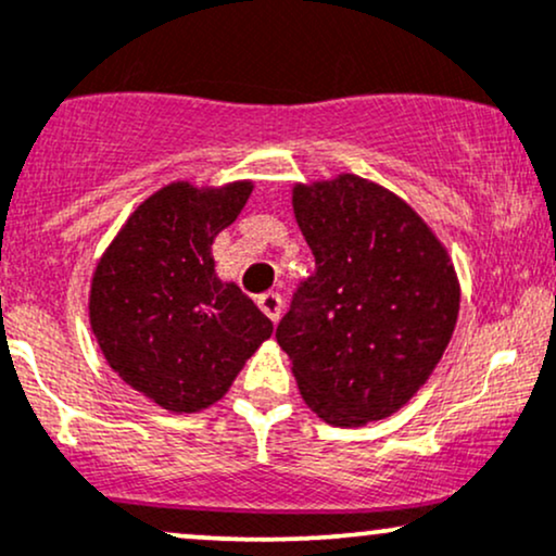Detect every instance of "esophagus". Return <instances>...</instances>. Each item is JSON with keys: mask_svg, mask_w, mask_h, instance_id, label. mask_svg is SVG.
Segmentation results:
<instances>
[{"mask_svg": "<svg viewBox=\"0 0 556 556\" xmlns=\"http://www.w3.org/2000/svg\"><path fill=\"white\" fill-rule=\"evenodd\" d=\"M258 308L277 324L282 318V295L279 292H266V295L258 298Z\"/></svg>", "mask_w": 556, "mask_h": 556, "instance_id": "esophagus-1", "label": "esophagus"}]
</instances>
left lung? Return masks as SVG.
I'll return each mask as SVG.
<instances>
[{
    "label": "left lung",
    "mask_w": 556,
    "mask_h": 556,
    "mask_svg": "<svg viewBox=\"0 0 556 556\" xmlns=\"http://www.w3.org/2000/svg\"><path fill=\"white\" fill-rule=\"evenodd\" d=\"M292 206L316 258L277 327L300 394L334 426L387 418L455 331V269L420 216L363 177L298 185Z\"/></svg>",
    "instance_id": "1"
}]
</instances>
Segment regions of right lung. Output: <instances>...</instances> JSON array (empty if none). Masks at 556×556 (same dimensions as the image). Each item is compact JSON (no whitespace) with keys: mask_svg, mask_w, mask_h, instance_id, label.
<instances>
[{"mask_svg":"<svg viewBox=\"0 0 556 556\" xmlns=\"http://www.w3.org/2000/svg\"><path fill=\"white\" fill-rule=\"evenodd\" d=\"M251 190L172 182L140 203L96 266L91 327L104 358L164 410L214 405L274 331L238 285L214 274L212 242Z\"/></svg>","mask_w":556,"mask_h":556,"instance_id":"obj_1","label":"right lung"}]
</instances>
